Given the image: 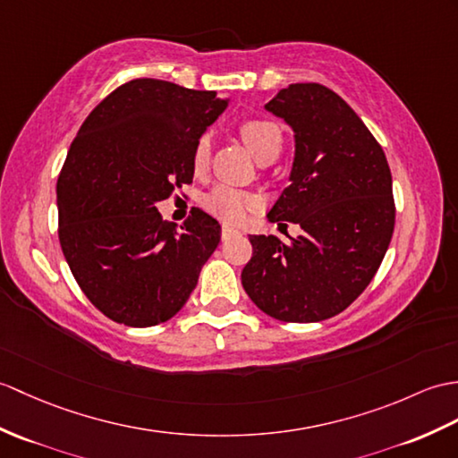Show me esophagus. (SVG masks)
<instances>
[{
	"label": "esophagus",
	"mask_w": 458,
	"mask_h": 458,
	"mask_svg": "<svg viewBox=\"0 0 458 458\" xmlns=\"http://www.w3.org/2000/svg\"><path fill=\"white\" fill-rule=\"evenodd\" d=\"M236 233H240L236 228H232V226H228V225L222 226V240H228V238H232V236H236Z\"/></svg>",
	"instance_id": "esophagus-1"
}]
</instances>
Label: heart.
<instances>
[{
	"label": "heart",
	"mask_w": 458,
	"mask_h": 458,
	"mask_svg": "<svg viewBox=\"0 0 458 458\" xmlns=\"http://www.w3.org/2000/svg\"><path fill=\"white\" fill-rule=\"evenodd\" d=\"M238 132L242 136L243 144L250 148V152L259 159V162H273L283 150L284 136L281 126L265 119V116H248V119L240 121ZM210 157V140L208 136H200L195 142L193 156H191V164H193L195 174H203L208 165ZM205 208L222 220L236 222L248 215L250 210L259 207V197H255L248 191H240L226 185H218L210 191L203 200Z\"/></svg>",
	"instance_id": "b5f03b06"
}]
</instances>
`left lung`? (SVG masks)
Here are the masks:
<instances>
[{
    "label": "left lung",
    "instance_id": "obj_1",
    "mask_svg": "<svg viewBox=\"0 0 458 458\" xmlns=\"http://www.w3.org/2000/svg\"><path fill=\"white\" fill-rule=\"evenodd\" d=\"M265 107L296 138L291 185L267 218L304 232L291 242L250 236L242 284L275 320L320 322L344 312L385 258L396 220L390 167L365 123L326 85L293 83Z\"/></svg>",
    "mask_w": 458,
    "mask_h": 458
}]
</instances>
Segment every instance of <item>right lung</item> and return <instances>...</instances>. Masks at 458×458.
<instances>
[{
  "mask_svg": "<svg viewBox=\"0 0 458 458\" xmlns=\"http://www.w3.org/2000/svg\"><path fill=\"white\" fill-rule=\"evenodd\" d=\"M216 91L136 78L111 91L73 138L58 183V240L73 279L113 322L174 318L220 243L200 208L177 228L156 205L193 183L195 142L225 111Z\"/></svg>",
  "mask_w": 458,
  "mask_h": 458,
  "instance_id": "right-lung-1",
  "label": "right lung"
}]
</instances>
